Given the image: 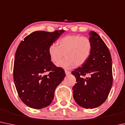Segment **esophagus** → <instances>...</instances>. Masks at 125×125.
I'll use <instances>...</instances> for the list:
<instances>
[{
    "label": "esophagus",
    "instance_id": "obj_1",
    "mask_svg": "<svg viewBox=\"0 0 125 125\" xmlns=\"http://www.w3.org/2000/svg\"><path fill=\"white\" fill-rule=\"evenodd\" d=\"M65 74L66 75H69L70 73H71V72H70V71H65Z\"/></svg>",
    "mask_w": 125,
    "mask_h": 125
}]
</instances>
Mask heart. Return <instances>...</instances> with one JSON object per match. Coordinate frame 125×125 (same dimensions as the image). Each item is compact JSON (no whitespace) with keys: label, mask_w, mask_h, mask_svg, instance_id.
Here are the masks:
<instances>
[{"label":"heart","mask_w":125,"mask_h":125,"mask_svg":"<svg viewBox=\"0 0 125 125\" xmlns=\"http://www.w3.org/2000/svg\"><path fill=\"white\" fill-rule=\"evenodd\" d=\"M91 40L79 35H68L57 42V46L52 44L49 48L50 60L57 65L63 56L65 58L57 65L65 69H71L83 65L90 57L92 52Z\"/></svg>","instance_id":"1"}]
</instances>
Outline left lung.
Here are the masks:
<instances>
[{
    "label": "left lung",
    "mask_w": 125,
    "mask_h": 125,
    "mask_svg": "<svg viewBox=\"0 0 125 125\" xmlns=\"http://www.w3.org/2000/svg\"><path fill=\"white\" fill-rule=\"evenodd\" d=\"M92 52L87 61L72 72L76 83L72 88L75 102L85 109H94L107 98L113 83L110 53L97 32H90ZM88 74V77H84Z\"/></svg>",
    "instance_id": "left-lung-1"
}]
</instances>
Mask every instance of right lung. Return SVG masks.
<instances>
[{
    "label": "right lung",
    "instance_id": "1",
    "mask_svg": "<svg viewBox=\"0 0 125 125\" xmlns=\"http://www.w3.org/2000/svg\"><path fill=\"white\" fill-rule=\"evenodd\" d=\"M64 32L35 31L26 37L17 48L13 80L21 100L30 107L40 109L50 105L56 87L65 77L64 70L52 62L49 54L50 45ZM47 72L49 73L44 75Z\"/></svg>",
    "mask_w": 125,
    "mask_h": 125
}]
</instances>
